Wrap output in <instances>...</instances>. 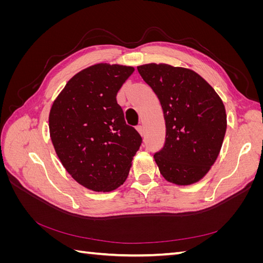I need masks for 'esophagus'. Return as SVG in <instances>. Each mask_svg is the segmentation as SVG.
<instances>
[{"label":"esophagus","mask_w":263,"mask_h":263,"mask_svg":"<svg viewBox=\"0 0 263 263\" xmlns=\"http://www.w3.org/2000/svg\"><path fill=\"white\" fill-rule=\"evenodd\" d=\"M137 130L139 132V134H140V135H144V134H145V129H144V126H142L141 124L137 126Z\"/></svg>","instance_id":"obj_1"}]
</instances>
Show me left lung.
I'll return each mask as SVG.
<instances>
[{"label": "left lung", "mask_w": 263, "mask_h": 263, "mask_svg": "<svg viewBox=\"0 0 263 263\" xmlns=\"http://www.w3.org/2000/svg\"><path fill=\"white\" fill-rule=\"evenodd\" d=\"M137 69L163 109L165 140L154 155L160 173L178 185L197 182L220 151L227 127L224 104L213 87L192 70L165 63H149Z\"/></svg>", "instance_id": "left-lung-1"}]
</instances>
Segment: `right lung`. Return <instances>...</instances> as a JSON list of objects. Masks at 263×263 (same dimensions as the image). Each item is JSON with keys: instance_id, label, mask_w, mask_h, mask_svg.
I'll return each instance as SVG.
<instances>
[{"instance_id": "right-lung-1", "label": "right lung", "mask_w": 263, "mask_h": 263, "mask_svg": "<svg viewBox=\"0 0 263 263\" xmlns=\"http://www.w3.org/2000/svg\"><path fill=\"white\" fill-rule=\"evenodd\" d=\"M134 70L107 63L86 68L70 79L50 109V137L61 163L97 192L123 184L142 142L116 100Z\"/></svg>"}]
</instances>
